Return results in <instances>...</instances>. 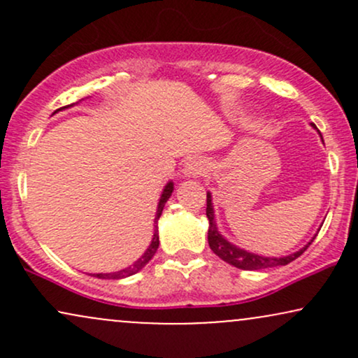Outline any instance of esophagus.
Returning a JSON list of instances; mask_svg holds the SVG:
<instances>
[{
  "instance_id": "1",
  "label": "esophagus",
  "mask_w": 358,
  "mask_h": 358,
  "mask_svg": "<svg viewBox=\"0 0 358 358\" xmlns=\"http://www.w3.org/2000/svg\"><path fill=\"white\" fill-rule=\"evenodd\" d=\"M207 171V163L200 158H190L185 162L183 175L188 178H195V176H202Z\"/></svg>"
}]
</instances>
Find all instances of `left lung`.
Listing matches in <instances>:
<instances>
[{
    "mask_svg": "<svg viewBox=\"0 0 358 358\" xmlns=\"http://www.w3.org/2000/svg\"><path fill=\"white\" fill-rule=\"evenodd\" d=\"M316 129L315 124H311ZM322 136V134H320ZM323 141V138H322ZM207 219H208V245L213 250L215 256H219L222 261H225L227 264L234 266L237 269L244 271H259V269H268V268H278V266H286L289 262H293L294 259H298L303 252L308 249V245L313 242L311 239L305 248H301L296 252L289 254L285 257H266L259 256V254L249 252V250L237 248L232 242H229L217 229V220H215V212H213V203H212V193L207 192Z\"/></svg>",
    "mask_w": 358,
    "mask_h": 358,
    "instance_id": "obj_1",
    "label": "left lung"
}]
</instances>
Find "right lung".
Wrapping results in <instances>:
<instances>
[{
  "label": "right lung",
  "mask_w": 358,
  "mask_h": 358,
  "mask_svg": "<svg viewBox=\"0 0 358 358\" xmlns=\"http://www.w3.org/2000/svg\"><path fill=\"white\" fill-rule=\"evenodd\" d=\"M73 104L71 106H65V108H60L57 109L55 113H59L62 109H67V108H72ZM53 113V114H55ZM171 193H173V182H168L165 185V188H163L162 192V196H159V202H158V208H156V217H155V224H158V219L162 217V212H163V207H165L166 200L170 199ZM158 245H159V237H158V225H155V234H153V239H151V244L148 245V249L145 250V254H143L141 257L138 259V261H134L133 264L127 266V268L121 269V271H116V273H97V274H90V276L94 278H99V279H122V278H127V276H133V274H136L141 271L148 262L151 261L155 256V252L158 250Z\"/></svg>",
  "instance_id": "1"
}]
</instances>
